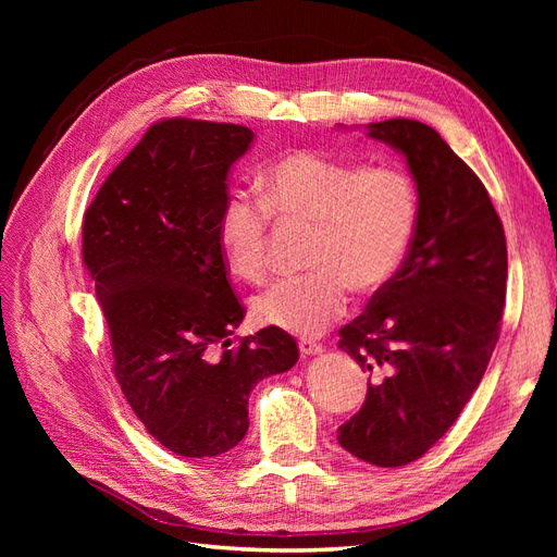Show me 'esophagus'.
<instances>
[{
  "mask_svg": "<svg viewBox=\"0 0 557 557\" xmlns=\"http://www.w3.org/2000/svg\"><path fill=\"white\" fill-rule=\"evenodd\" d=\"M299 352L305 358H311V356H320L323 352V344H318L313 339H299Z\"/></svg>",
  "mask_w": 557,
  "mask_h": 557,
  "instance_id": "esophagus-1",
  "label": "esophagus"
}]
</instances>
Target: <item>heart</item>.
<instances>
[{
	"instance_id": "obj_1",
	"label": "heart",
	"mask_w": 557,
	"mask_h": 557,
	"mask_svg": "<svg viewBox=\"0 0 557 557\" xmlns=\"http://www.w3.org/2000/svg\"><path fill=\"white\" fill-rule=\"evenodd\" d=\"M262 199L230 188L218 211V244L234 276L267 272L269 221L315 223L307 264L252 297V318L290 334H320L348 307V290H383L401 269L418 225L416 181L399 166H367L299 148L260 178Z\"/></svg>"
}]
</instances>
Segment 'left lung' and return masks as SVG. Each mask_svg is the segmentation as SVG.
<instances>
[{
    "label": "left lung",
    "instance_id": "obj_1",
    "mask_svg": "<svg viewBox=\"0 0 557 557\" xmlns=\"http://www.w3.org/2000/svg\"><path fill=\"white\" fill-rule=\"evenodd\" d=\"M367 137L404 156L420 207L397 276L339 332V348L369 372L339 444L401 467L442 440L485 374L507 299V239L485 185L440 132L393 117L369 123Z\"/></svg>",
    "mask_w": 557,
    "mask_h": 557
}]
</instances>
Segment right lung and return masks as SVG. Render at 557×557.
Masks as SVG:
<instances>
[{
  "instance_id": "right-lung-1",
  "label": "right lung",
  "mask_w": 557,
  "mask_h": 557,
  "mask_svg": "<svg viewBox=\"0 0 557 557\" xmlns=\"http://www.w3.org/2000/svg\"><path fill=\"white\" fill-rule=\"evenodd\" d=\"M252 137L230 123H156L83 218V262L109 325L115 379L148 434L183 458L237 446L252 387L299 358L278 327L232 339L246 309L230 288L215 227L230 166Z\"/></svg>"
}]
</instances>
